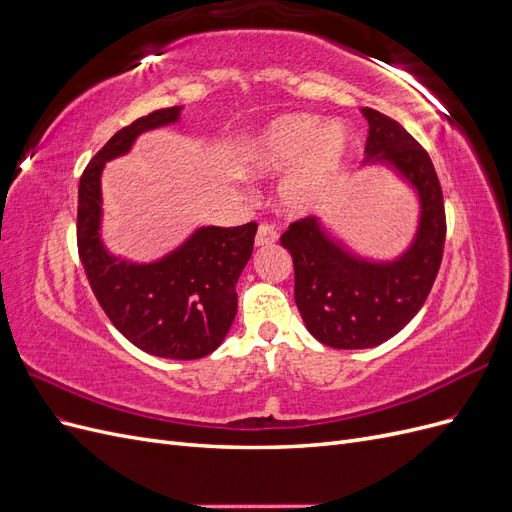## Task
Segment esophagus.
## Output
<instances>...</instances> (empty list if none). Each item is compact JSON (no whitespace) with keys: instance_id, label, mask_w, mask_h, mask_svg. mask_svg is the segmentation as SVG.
Returning <instances> with one entry per match:
<instances>
[{"instance_id":"esophagus-1","label":"esophagus","mask_w":512,"mask_h":512,"mask_svg":"<svg viewBox=\"0 0 512 512\" xmlns=\"http://www.w3.org/2000/svg\"><path fill=\"white\" fill-rule=\"evenodd\" d=\"M275 241H277V230L271 224H260L256 232V245L265 247V245H273Z\"/></svg>"}]
</instances>
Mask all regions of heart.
Here are the masks:
<instances>
[{
  "label": "heart",
  "instance_id": "b5f03b06",
  "mask_svg": "<svg viewBox=\"0 0 512 512\" xmlns=\"http://www.w3.org/2000/svg\"><path fill=\"white\" fill-rule=\"evenodd\" d=\"M348 141L344 130L316 115H284L262 128L245 149L243 170L271 177L290 170L280 185V200L290 213L322 207L344 175Z\"/></svg>",
  "mask_w": 512,
  "mask_h": 512
}]
</instances>
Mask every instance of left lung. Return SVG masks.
I'll list each match as a JSON object with an SVG mask.
<instances>
[{
  "label": "left lung",
  "instance_id": "1",
  "mask_svg": "<svg viewBox=\"0 0 512 512\" xmlns=\"http://www.w3.org/2000/svg\"><path fill=\"white\" fill-rule=\"evenodd\" d=\"M363 115L367 162L391 164L414 185L421 224L410 250L384 265L344 252L312 215L280 237L294 262V301L307 331L337 350L374 348L406 327L436 282L446 239L442 185L429 153L395 119L374 108Z\"/></svg>",
  "mask_w": 512,
  "mask_h": 512
}]
</instances>
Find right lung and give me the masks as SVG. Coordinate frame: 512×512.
Here are the masks:
<instances>
[{
    "label": "right lung",
    "instance_id": "obj_1",
    "mask_svg": "<svg viewBox=\"0 0 512 512\" xmlns=\"http://www.w3.org/2000/svg\"><path fill=\"white\" fill-rule=\"evenodd\" d=\"M181 106L132 121L83 170L76 245L104 314L130 342L162 359L194 361L218 348L237 316V282L254 250L256 222L196 230L179 250L151 265L108 256L100 241V175L134 138L179 119Z\"/></svg>",
    "mask_w": 512,
    "mask_h": 512
}]
</instances>
